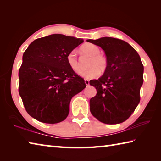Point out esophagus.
<instances>
[{
	"instance_id": "1",
	"label": "esophagus",
	"mask_w": 161,
	"mask_h": 161,
	"mask_svg": "<svg viewBox=\"0 0 161 161\" xmlns=\"http://www.w3.org/2000/svg\"><path fill=\"white\" fill-rule=\"evenodd\" d=\"M84 81H85V84H86V85L87 86H89V81H88V80H85Z\"/></svg>"
}]
</instances>
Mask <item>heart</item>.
I'll list each match as a JSON object with an SVG mask.
<instances>
[{"instance_id":"1","label":"heart","mask_w":161,"mask_h":161,"mask_svg":"<svg viewBox=\"0 0 161 161\" xmlns=\"http://www.w3.org/2000/svg\"><path fill=\"white\" fill-rule=\"evenodd\" d=\"M81 52L91 57L88 64L87 70H82L80 73L81 77L86 80H91L98 77L101 73H103L107 68V59L100 54V50L93 43H86L81 47ZM67 63L72 70L79 73L81 69V65L77 60L76 53L74 50L68 53L67 56Z\"/></svg>"}]
</instances>
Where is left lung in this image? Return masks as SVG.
Masks as SVG:
<instances>
[{
    "label": "left lung",
    "instance_id": "1",
    "mask_svg": "<svg viewBox=\"0 0 161 161\" xmlns=\"http://www.w3.org/2000/svg\"><path fill=\"white\" fill-rule=\"evenodd\" d=\"M88 42L104 51L108 66L98 80L90 81L97 94L90 100V111L105 124H119L126 120L140 102L144 67L141 57L125 41L102 37Z\"/></svg>",
    "mask_w": 161,
    "mask_h": 161
}]
</instances>
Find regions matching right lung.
I'll return each instance as SVG.
<instances>
[{
    "mask_svg": "<svg viewBox=\"0 0 161 161\" xmlns=\"http://www.w3.org/2000/svg\"><path fill=\"white\" fill-rule=\"evenodd\" d=\"M83 42L82 39L54 34L35 40L24 52L19 92L32 118L48 124L67 118L72 97L86 86L68 66L67 56Z\"/></svg>",
    "mask_w": 161,
    "mask_h": 161,
    "instance_id": "1",
    "label": "right lung"
}]
</instances>
